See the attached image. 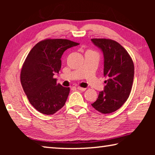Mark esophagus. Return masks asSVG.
Segmentation results:
<instances>
[{
	"instance_id": "34e87169",
	"label": "esophagus",
	"mask_w": 155,
	"mask_h": 155,
	"mask_svg": "<svg viewBox=\"0 0 155 155\" xmlns=\"http://www.w3.org/2000/svg\"><path fill=\"white\" fill-rule=\"evenodd\" d=\"M77 89H78V90H81V91H85V90H86V88L81 87H79V86H78V87H77Z\"/></svg>"
}]
</instances>
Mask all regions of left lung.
<instances>
[{"instance_id": "obj_1", "label": "left lung", "mask_w": 155, "mask_h": 155, "mask_svg": "<svg viewBox=\"0 0 155 155\" xmlns=\"http://www.w3.org/2000/svg\"><path fill=\"white\" fill-rule=\"evenodd\" d=\"M103 52L104 76L107 78L103 91L91 104L102 114H110L120 109L127 101L132 89L134 64L124 47L110 39H91Z\"/></svg>"}]
</instances>
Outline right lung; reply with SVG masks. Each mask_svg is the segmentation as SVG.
I'll use <instances>...</instances> for the list:
<instances>
[{
	"mask_svg": "<svg viewBox=\"0 0 155 155\" xmlns=\"http://www.w3.org/2000/svg\"><path fill=\"white\" fill-rule=\"evenodd\" d=\"M78 43L65 39H46L33 47L23 64L20 81L28 101L39 112L52 115L64 106L70 87L57 83L53 76L61 67V56Z\"/></svg>",
	"mask_w": 155,
	"mask_h": 155,
	"instance_id": "1",
	"label": "right lung"
}]
</instances>
